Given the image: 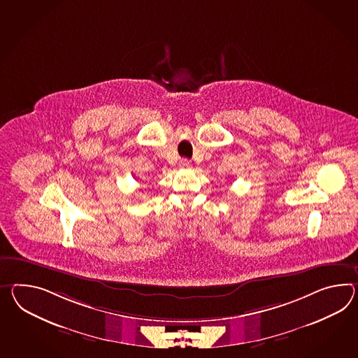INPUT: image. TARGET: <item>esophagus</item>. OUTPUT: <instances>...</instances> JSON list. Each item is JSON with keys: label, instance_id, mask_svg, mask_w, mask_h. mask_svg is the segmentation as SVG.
Wrapping results in <instances>:
<instances>
[{"label": "esophagus", "instance_id": "esophagus-1", "mask_svg": "<svg viewBox=\"0 0 358 358\" xmlns=\"http://www.w3.org/2000/svg\"><path fill=\"white\" fill-rule=\"evenodd\" d=\"M180 166H182V168H190V166H192V162L187 160V159H181V160H180Z\"/></svg>", "mask_w": 358, "mask_h": 358}]
</instances>
